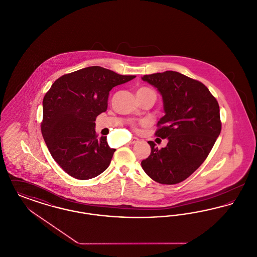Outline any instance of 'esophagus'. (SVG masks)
I'll list each match as a JSON object with an SVG mask.
<instances>
[{
	"mask_svg": "<svg viewBox=\"0 0 257 257\" xmlns=\"http://www.w3.org/2000/svg\"><path fill=\"white\" fill-rule=\"evenodd\" d=\"M138 142H139V139H138V138H133V139L129 142V144H130V145H134V144H137Z\"/></svg>",
	"mask_w": 257,
	"mask_h": 257,
	"instance_id": "obj_1",
	"label": "esophagus"
}]
</instances>
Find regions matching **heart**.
Here are the masks:
<instances>
[{
    "instance_id": "heart-1",
    "label": "heart",
    "mask_w": 257,
    "mask_h": 257,
    "mask_svg": "<svg viewBox=\"0 0 257 257\" xmlns=\"http://www.w3.org/2000/svg\"><path fill=\"white\" fill-rule=\"evenodd\" d=\"M150 88H148V87H141L138 91H145V90H149Z\"/></svg>"
}]
</instances>
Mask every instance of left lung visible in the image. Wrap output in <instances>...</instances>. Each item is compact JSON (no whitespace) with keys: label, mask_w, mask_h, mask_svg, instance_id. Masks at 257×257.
Listing matches in <instances>:
<instances>
[{"label":"left lung","mask_w":257,"mask_h":257,"mask_svg":"<svg viewBox=\"0 0 257 257\" xmlns=\"http://www.w3.org/2000/svg\"><path fill=\"white\" fill-rule=\"evenodd\" d=\"M143 80L163 96L166 114L155 136L169 142L159 149L149 141L151 153L142 167L158 183H180L205 161L220 135L219 103L201 82L176 71L145 75Z\"/></svg>","instance_id":"left-lung-1"}]
</instances>
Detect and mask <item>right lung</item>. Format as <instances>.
Listing matches in <instances>:
<instances>
[{"mask_svg": "<svg viewBox=\"0 0 257 257\" xmlns=\"http://www.w3.org/2000/svg\"><path fill=\"white\" fill-rule=\"evenodd\" d=\"M100 66H89L57 79L43 98L41 133L50 153L76 179L96 177L115 151L107 137L98 139L95 119L108 108L113 86L134 79Z\"/></svg>", "mask_w": 257, "mask_h": 257, "instance_id": "1", "label": "right lung"}]
</instances>
